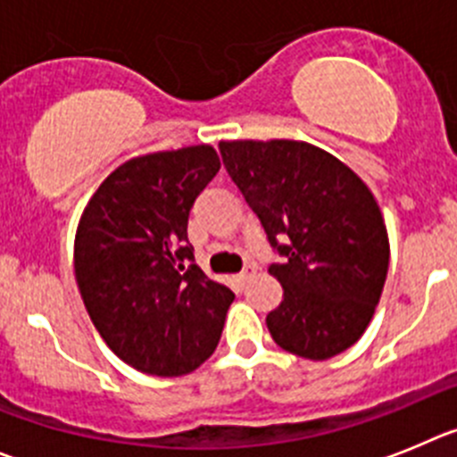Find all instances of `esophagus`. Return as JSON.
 Wrapping results in <instances>:
<instances>
[{
    "label": "esophagus",
    "mask_w": 457,
    "mask_h": 457,
    "mask_svg": "<svg viewBox=\"0 0 457 457\" xmlns=\"http://www.w3.org/2000/svg\"><path fill=\"white\" fill-rule=\"evenodd\" d=\"M253 275H254V266H245V269L237 275V282L238 285H245Z\"/></svg>",
    "instance_id": "34e87169"
}]
</instances>
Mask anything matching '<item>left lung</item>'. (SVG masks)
I'll use <instances>...</instances> for the list:
<instances>
[{"label": "left lung", "mask_w": 457, "mask_h": 457, "mask_svg": "<svg viewBox=\"0 0 457 457\" xmlns=\"http://www.w3.org/2000/svg\"><path fill=\"white\" fill-rule=\"evenodd\" d=\"M228 175L244 193L282 264L285 298L266 316L279 348L328 360L371 323L389 269V238L373 193L355 172L305 141H220Z\"/></svg>", "instance_id": "left-lung-1"}]
</instances>
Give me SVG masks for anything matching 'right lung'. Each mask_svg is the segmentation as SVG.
Here are the masks:
<instances>
[{"label": "right lung", "instance_id": "1", "mask_svg": "<svg viewBox=\"0 0 457 457\" xmlns=\"http://www.w3.org/2000/svg\"><path fill=\"white\" fill-rule=\"evenodd\" d=\"M212 145L118 166L86 204L75 278L106 346L141 373L178 378L216 351L234 294L193 264L188 212L216 178Z\"/></svg>", "mask_w": 457, "mask_h": 457}]
</instances>
